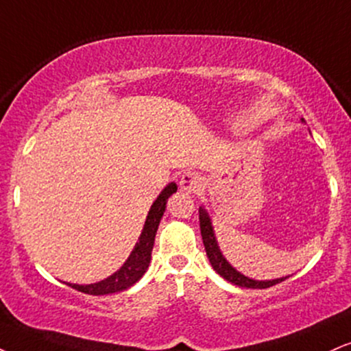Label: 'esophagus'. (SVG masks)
<instances>
[{"label":"esophagus","mask_w":351,"mask_h":351,"mask_svg":"<svg viewBox=\"0 0 351 351\" xmlns=\"http://www.w3.org/2000/svg\"><path fill=\"white\" fill-rule=\"evenodd\" d=\"M180 188L186 193H197L204 188V178L196 171H186L181 175Z\"/></svg>","instance_id":"obj_1"}]
</instances>
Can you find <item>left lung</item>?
I'll list each match as a JSON object with an SVG mask.
<instances>
[{
  "label": "left lung",
  "mask_w": 351,
  "mask_h": 351,
  "mask_svg": "<svg viewBox=\"0 0 351 351\" xmlns=\"http://www.w3.org/2000/svg\"><path fill=\"white\" fill-rule=\"evenodd\" d=\"M199 227H201L202 243H204V248H206V255H208L213 268L221 274L223 280L234 282V285L240 286V288H252V289H267L286 280V278H278V280H271V281H255V280H250V278L243 276V274L239 273L235 268H232L230 265L227 263V260L222 256L221 250H219L216 237H214L213 226H210V219L208 216V213H206L202 208H199Z\"/></svg>",
  "instance_id": "1"
}]
</instances>
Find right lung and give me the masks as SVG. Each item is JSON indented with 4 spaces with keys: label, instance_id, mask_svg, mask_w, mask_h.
I'll use <instances>...</instances> for the list:
<instances>
[{
    "label": "right lung",
    "instance_id": "obj_1",
    "mask_svg": "<svg viewBox=\"0 0 351 351\" xmlns=\"http://www.w3.org/2000/svg\"><path fill=\"white\" fill-rule=\"evenodd\" d=\"M176 184L170 183L167 188L160 193L157 201L152 204L149 210V216H147L145 226H143V230L138 237V242L135 245V248L130 253V256L122 265L119 271H116L112 276L106 278V280L95 282V285H69L73 289L82 291L84 294H91V296H103V294H112L119 293V291H124L130 288V286L135 285L143 273L149 268L150 258H152V248H154L155 242V234H157L160 219H162L165 208H167V199L171 196L173 193H176Z\"/></svg>",
    "mask_w": 351,
    "mask_h": 351
}]
</instances>
